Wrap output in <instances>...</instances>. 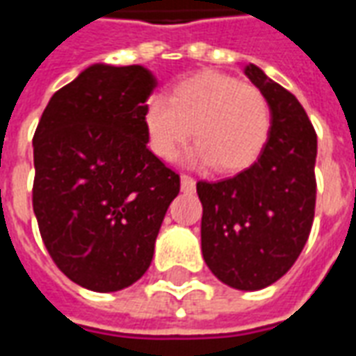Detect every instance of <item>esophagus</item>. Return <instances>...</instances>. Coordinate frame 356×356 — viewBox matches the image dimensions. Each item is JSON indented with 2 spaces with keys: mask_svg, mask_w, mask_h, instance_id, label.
Listing matches in <instances>:
<instances>
[{
  "mask_svg": "<svg viewBox=\"0 0 356 356\" xmlns=\"http://www.w3.org/2000/svg\"><path fill=\"white\" fill-rule=\"evenodd\" d=\"M181 188L185 191V193H193L194 188H196V181H194L191 175H181Z\"/></svg>",
  "mask_w": 356,
  "mask_h": 356,
  "instance_id": "34e87169",
  "label": "esophagus"
}]
</instances>
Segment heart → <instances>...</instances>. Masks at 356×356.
Instances as JSON below:
<instances>
[{"label":"heart","instance_id":"heart-1","mask_svg":"<svg viewBox=\"0 0 356 356\" xmlns=\"http://www.w3.org/2000/svg\"><path fill=\"white\" fill-rule=\"evenodd\" d=\"M143 124L160 160H173L193 135L198 147L191 160L231 173L252 165L263 152L270 106L259 88L208 70L175 83L168 99H148Z\"/></svg>","mask_w":356,"mask_h":356}]
</instances>
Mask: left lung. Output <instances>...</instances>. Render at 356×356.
<instances>
[{"instance_id": "obj_1", "label": "left lung", "mask_w": 356, "mask_h": 356, "mask_svg": "<svg viewBox=\"0 0 356 356\" xmlns=\"http://www.w3.org/2000/svg\"><path fill=\"white\" fill-rule=\"evenodd\" d=\"M246 76L270 106L259 158L234 177L198 181L202 254L213 275L236 290H261L284 276L305 248L316 202V133L293 95L261 68Z\"/></svg>"}]
</instances>
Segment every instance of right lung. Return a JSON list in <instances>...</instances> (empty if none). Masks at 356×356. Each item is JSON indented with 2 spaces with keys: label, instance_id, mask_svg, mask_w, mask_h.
<instances>
[{
  "label": "right lung",
  "instance_id": "1",
  "mask_svg": "<svg viewBox=\"0 0 356 356\" xmlns=\"http://www.w3.org/2000/svg\"><path fill=\"white\" fill-rule=\"evenodd\" d=\"M147 68L93 65L58 89L34 133L32 206L51 259L93 291L124 290L150 267L181 179L148 150Z\"/></svg>",
  "mask_w": 356,
  "mask_h": 356
}]
</instances>
